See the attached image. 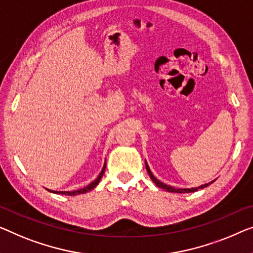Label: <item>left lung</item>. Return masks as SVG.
Segmentation results:
<instances>
[{"label": "left lung", "instance_id": "left-lung-1", "mask_svg": "<svg viewBox=\"0 0 253 253\" xmlns=\"http://www.w3.org/2000/svg\"><path fill=\"white\" fill-rule=\"evenodd\" d=\"M145 168H146V171H148V174H149V176H150V178L152 179V182H153L154 184H156V185H157L158 187L164 188V190L168 191V192H172V193H191V192H195V191L200 190V188H205V187H207V186H209L210 184H212V183L214 182V179H213V180H211V182H209V183L203 184V185H201V186H198V187H191V188H178V187H172V186H170V185H167V184H165V183H163V182H160L159 179H157L156 177L153 176L152 171L150 170V167H149L148 163H146V160H145Z\"/></svg>", "mask_w": 253, "mask_h": 253}]
</instances>
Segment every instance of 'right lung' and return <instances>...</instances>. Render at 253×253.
<instances>
[{
    "instance_id": "add662e5",
    "label": "right lung",
    "mask_w": 253,
    "mask_h": 253,
    "mask_svg": "<svg viewBox=\"0 0 253 253\" xmlns=\"http://www.w3.org/2000/svg\"><path fill=\"white\" fill-rule=\"evenodd\" d=\"M105 166H107V163H104L102 170H101L99 176H97L96 178L94 179L92 183H89L87 186H85V187H83V188H79V190H76V191H52V190H48V188H46V190H47L48 192H51V193H54V194H65V195H78V194L87 193V192H89L90 190H93L94 187H96L97 184L100 183V180H101V178H102V176H103V174H104Z\"/></svg>"
}]
</instances>
